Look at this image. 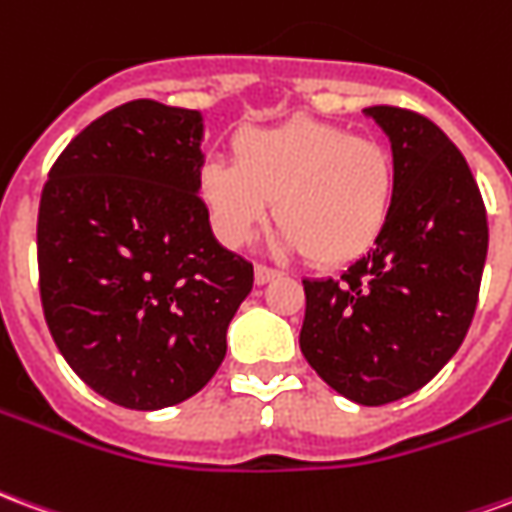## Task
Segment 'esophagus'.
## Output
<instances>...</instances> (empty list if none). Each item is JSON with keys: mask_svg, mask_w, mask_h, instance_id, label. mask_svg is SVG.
Masks as SVG:
<instances>
[{"mask_svg": "<svg viewBox=\"0 0 512 512\" xmlns=\"http://www.w3.org/2000/svg\"><path fill=\"white\" fill-rule=\"evenodd\" d=\"M282 277V271H277V268L271 266H263V263H257L255 266V282L257 285H266V282H271V279Z\"/></svg>", "mask_w": 512, "mask_h": 512, "instance_id": "esophagus-1", "label": "esophagus"}]
</instances>
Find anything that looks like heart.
<instances>
[{"label":"heart","mask_w":512,"mask_h":512,"mask_svg":"<svg viewBox=\"0 0 512 512\" xmlns=\"http://www.w3.org/2000/svg\"><path fill=\"white\" fill-rule=\"evenodd\" d=\"M197 191L227 246L246 244L274 200L279 244L307 252L318 266H348L386 230L397 169L378 139L321 120H290L235 134L233 161H205Z\"/></svg>","instance_id":"b5f03b06"}]
</instances>
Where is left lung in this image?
Here are the masks:
<instances>
[{"label":"left lung","mask_w":512,"mask_h":512,"mask_svg":"<svg viewBox=\"0 0 512 512\" xmlns=\"http://www.w3.org/2000/svg\"><path fill=\"white\" fill-rule=\"evenodd\" d=\"M392 142L397 191L378 244L340 279H304V359L362 406L417 392L472 326L488 216L472 169L433 120L367 106Z\"/></svg>","instance_id":"8db88e82"}]
</instances>
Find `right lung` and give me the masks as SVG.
Here are the masks:
<instances>
[{
  "label": "right lung",
  "instance_id": "add662e5",
  "mask_svg": "<svg viewBox=\"0 0 512 512\" xmlns=\"http://www.w3.org/2000/svg\"><path fill=\"white\" fill-rule=\"evenodd\" d=\"M200 139V112L131 101L73 136L40 194L49 332L73 373L123 408L197 395L255 282L211 233Z\"/></svg>",
  "mask_w": 512,
  "mask_h": 512
}]
</instances>
